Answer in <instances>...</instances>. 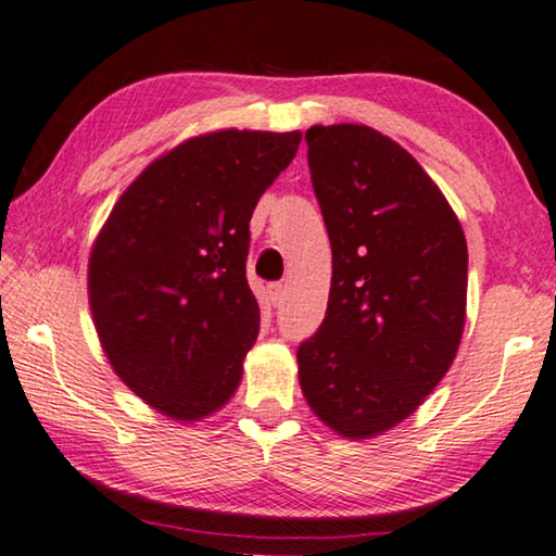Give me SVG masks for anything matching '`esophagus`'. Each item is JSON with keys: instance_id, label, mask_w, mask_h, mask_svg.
<instances>
[{"instance_id": "obj_1", "label": "esophagus", "mask_w": 556, "mask_h": 556, "mask_svg": "<svg viewBox=\"0 0 556 556\" xmlns=\"http://www.w3.org/2000/svg\"><path fill=\"white\" fill-rule=\"evenodd\" d=\"M268 298L273 305H280L286 301V286L283 283H270L268 286Z\"/></svg>"}]
</instances>
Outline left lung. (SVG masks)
<instances>
[{
	"instance_id": "1",
	"label": "left lung",
	"mask_w": 556,
	"mask_h": 556,
	"mask_svg": "<svg viewBox=\"0 0 556 556\" xmlns=\"http://www.w3.org/2000/svg\"><path fill=\"white\" fill-rule=\"evenodd\" d=\"M333 253L324 324L298 345L313 412L349 439L421 406L452 366L466 316V238L421 165L366 125L305 132Z\"/></svg>"
}]
</instances>
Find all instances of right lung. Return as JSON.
Instances as JSON below:
<instances>
[{"label": "right lung", "instance_id": "obj_1", "mask_svg": "<svg viewBox=\"0 0 556 556\" xmlns=\"http://www.w3.org/2000/svg\"><path fill=\"white\" fill-rule=\"evenodd\" d=\"M301 132L223 130L144 167L90 255L94 328L117 376L178 421H198L238 389L258 338L248 286L251 218L291 165Z\"/></svg>", "mask_w": 556, "mask_h": 556}]
</instances>
